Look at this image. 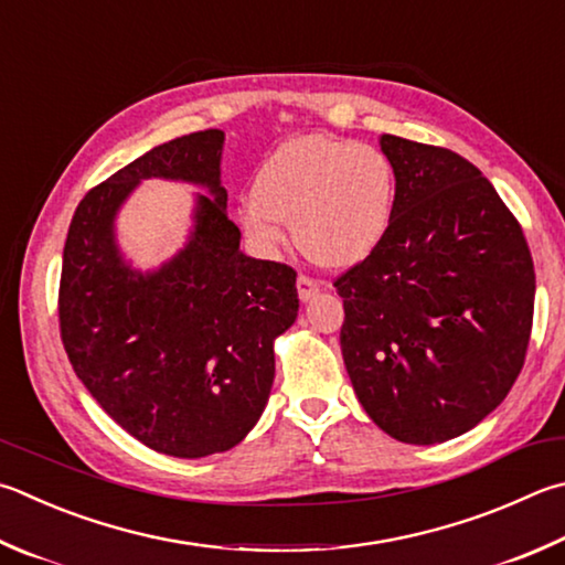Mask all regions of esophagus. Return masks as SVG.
<instances>
[{
    "label": "esophagus",
    "instance_id": "esophagus-1",
    "mask_svg": "<svg viewBox=\"0 0 565 565\" xmlns=\"http://www.w3.org/2000/svg\"><path fill=\"white\" fill-rule=\"evenodd\" d=\"M296 289H299V299L301 301H309L311 296L321 289V284H318L316 279H311V276H306V274H301L299 279H296Z\"/></svg>",
    "mask_w": 565,
    "mask_h": 565
}]
</instances>
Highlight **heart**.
I'll list each match as a JSON object with an SVG mask.
<instances>
[{
	"label": "heart",
	"mask_w": 565,
	"mask_h": 565,
	"mask_svg": "<svg viewBox=\"0 0 565 565\" xmlns=\"http://www.w3.org/2000/svg\"><path fill=\"white\" fill-rule=\"evenodd\" d=\"M397 178L381 148L323 132L281 142L254 178V200L239 207L242 227L266 252L296 239L316 264L345 269L387 237Z\"/></svg>",
	"instance_id": "1"
}]
</instances>
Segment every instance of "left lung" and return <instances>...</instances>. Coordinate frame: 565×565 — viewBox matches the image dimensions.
Here are the masks:
<instances>
[{
    "mask_svg": "<svg viewBox=\"0 0 565 565\" xmlns=\"http://www.w3.org/2000/svg\"><path fill=\"white\" fill-rule=\"evenodd\" d=\"M381 146L397 178L393 224L333 281L345 371L390 437L447 443L524 367L536 274L519 220L469 160L397 136Z\"/></svg>",
    "mask_w": 565,
    "mask_h": 565,
    "instance_id": "1",
    "label": "left lung"
}]
</instances>
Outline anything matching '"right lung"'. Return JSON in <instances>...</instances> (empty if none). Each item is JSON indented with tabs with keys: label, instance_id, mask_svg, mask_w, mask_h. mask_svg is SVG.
<instances>
[{
	"label": "right lung",
	"instance_id": "1",
	"mask_svg": "<svg viewBox=\"0 0 565 565\" xmlns=\"http://www.w3.org/2000/svg\"><path fill=\"white\" fill-rule=\"evenodd\" d=\"M224 132H190L148 150L86 192L71 220L58 328L78 381L116 423L156 452H227L264 413L274 338L299 313L289 264L239 252L220 184ZM146 177L202 183L193 239L150 275L132 273L111 217Z\"/></svg>",
	"mask_w": 565,
	"mask_h": 565
}]
</instances>
